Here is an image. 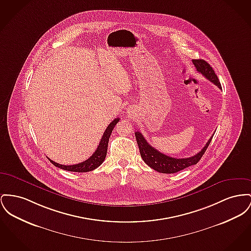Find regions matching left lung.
Masks as SVG:
<instances>
[{
    "label": "left lung",
    "mask_w": 251,
    "mask_h": 251,
    "mask_svg": "<svg viewBox=\"0 0 251 251\" xmlns=\"http://www.w3.org/2000/svg\"><path fill=\"white\" fill-rule=\"evenodd\" d=\"M192 63L194 64L197 72L205 75L209 81H211L213 84H215L218 88L222 89L221 83L218 79V76L216 75L212 67L206 62V60L192 59ZM134 134H135L137 145L139 148L140 155H141L142 159L144 160V162L146 163L149 167L153 169L154 171H156L158 173H162V174H175V173L180 172L190 166L197 164L201 159V157L203 156V154L205 153L206 148L208 147V145L212 139V136H211L208 139V141L206 142L205 147L203 148L201 150V151H199L195 155L191 156V157H187V158H175V157L166 155L162 152H160L159 151H157L156 149L151 147L146 141V139L144 138L142 133L135 132Z\"/></svg>",
    "instance_id": "1"
}]
</instances>
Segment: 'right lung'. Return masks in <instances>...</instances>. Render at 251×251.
<instances>
[{
	"mask_svg": "<svg viewBox=\"0 0 251 251\" xmlns=\"http://www.w3.org/2000/svg\"><path fill=\"white\" fill-rule=\"evenodd\" d=\"M119 121V118H115L107 127V129L105 130L103 135L101 137V140L98 146V149L96 150V151L92 154V156H90L87 160L83 161V162L78 163V164H75V165H60L59 163L55 162L51 159L50 162L52 163L54 166L58 167L59 169L65 170V171H69V172H75V173H87L91 172L95 169H97L98 167H100L104 159L106 157L107 154V149H108V142H109V138L110 135L113 132V129L115 128V126L117 125Z\"/></svg>",
	"mask_w": 251,
	"mask_h": 251,
	"instance_id": "obj_1",
	"label": "right lung"
}]
</instances>
